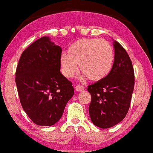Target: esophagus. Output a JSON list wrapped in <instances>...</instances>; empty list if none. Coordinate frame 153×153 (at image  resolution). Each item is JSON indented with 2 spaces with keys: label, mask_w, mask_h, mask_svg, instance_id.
Here are the masks:
<instances>
[{
  "label": "esophagus",
  "mask_w": 153,
  "mask_h": 153,
  "mask_svg": "<svg viewBox=\"0 0 153 153\" xmlns=\"http://www.w3.org/2000/svg\"><path fill=\"white\" fill-rule=\"evenodd\" d=\"M75 90H76V91H82L85 90V88L83 86H81V85H78L75 86Z\"/></svg>",
  "instance_id": "1"
}]
</instances>
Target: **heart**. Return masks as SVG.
<instances>
[{
	"label": "heart",
	"mask_w": 153,
	"mask_h": 153,
	"mask_svg": "<svg viewBox=\"0 0 153 153\" xmlns=\"http://www.w3.org/2000/svg\"><path fill=\"white\" fill-rule=\"evenodd\" d=\"M115 62V52L109 42L98 38H83L69 47L67 54L60 58L61 71L66 78L78 72L94 82L103 81L112 72Z\"/></svg>",
	"instance_id": "obj_1"
}]
</instances>
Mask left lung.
<instances>
[{
  "label": "left lung",
  "instance_id": "left-lung-1",
  "mask_svg": "<svg viewBox=\"0 0 153 153\" xmlns=\"http://www.w3.org/2000/svg\"><path fill=\"white\" fill-rule=\"evenodd\" d=\"M115 62L103 81L88 86L91 95L89 114L93 124L101 128L117 125L128 112L134 87V71L129 55L118 42H114Z\"/></svg>",
  "mask_w": 153,
  "mask_h": 153
}]
</instances>
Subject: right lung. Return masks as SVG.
I'll use <instances>...</instances> for the list:
<instances>
[{
    "label": "right lung",
    "mask_w": 153,
    "mask_h": 153,
    "mask_svg": "<svg viewBox=\"0 0 153 153\" xmlns=\"http://www.w3.org/2000/svg\"><path fill=\"white\" fill-rule=\"evenodd\" d=\"M62 49L42 37L22 52L16 84L22 109L41 126H51L62 117L74 88L60 72Z\"/></svg>",
    "instance_id": "obj_1"
}]
</instances>
